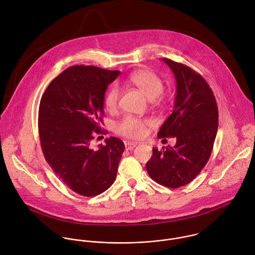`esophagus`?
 Returning a JSON list of instances; mask_svg holds the SVG:
<instances>
[{"mask_svg":"<svg viewBox=\"0 0 255 255\" xmlns=\"http://www.w3.org/2000/svg\"><path fill=\"white\" fill-rule=\"evenodd\" d=\"M137 145H138V143H136V142H125L126 150H133Z\"/></svg>","mask_w":255,"mask_h":255,"instance_id":"obj_1","label":"esophagus"}]
</instances>
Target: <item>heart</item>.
<instances>
[{
    "label": "heart",
    "mask_w": 255,
    "mask_h": 255,
    "mask_svg": "<svg viewBox=\"0 0 255 255\" xmlns=\"http://www.w3.org/2000/svg\"><path fill=\"white\" fill-rule=\"evenodd\" d=\"M129 81L143 95H145L153 104L158 105L162 102L161 93L163 91L162 80L151 70H139L133 73ZM120 98V91L117 86H112L106 92L104 97V106L109 112L116 110ZM151 122L134 116H125L115 125L117 134L130 139H141L146 134L147 126Z\"/></svg>",
    "instance_id": "b5f03b06"
}]
</instances>
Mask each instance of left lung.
<instances>
[{
    "label": "left lung",
    "mask_w": 255,
    "mask_h": 255,
    "mask_svg": "<svg viewBox=\"0 0 255 255\" xmlns=\"http://www.w3.org/2000/svg\"><path fill=\"white\" fill-rule=\"evenodd\" d=\"M162 60L174 74L176 97L174 109L157 137L175 138L176 144L160 151L153 148L146 168L158 184L178 188L191 182L208 162L217 135L219 112L215 96L200 74L181 63Z\"/></svg>",
    "instance_id": "obj_1"
}]
</instances>
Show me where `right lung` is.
<instances>
[{"label": "right lung", "instance_id": "right-lung-1", "mask_svg": "<svg viewBox=\"0 0 255 255\" xmlns=\"http://www.w3.org/2000/svg\"><path fill=\"white\" fill-rule=\"evenodd\" d=\"M120 71L76 65L57 76L44 92L38 111L41 149L53 171L74 192L93 197L114 182L124 143L105 139L92 147L102 134L104 94Z\"/></svg>", "mask_w": 255, "mask_h": 255}]
</instances>
